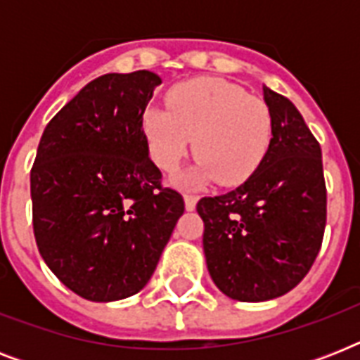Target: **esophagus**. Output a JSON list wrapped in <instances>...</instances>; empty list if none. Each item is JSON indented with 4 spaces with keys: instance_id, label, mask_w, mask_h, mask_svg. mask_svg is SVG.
Wrapping results in <instances>:
<instances>
[{
    "instance_id": "obj_1",
    "label": "esophagus",
    "mask_w": 360,
    "mask_h": 360,
    "mask_svg": "<svg viewBox=\"0 0 360 360\" xmlns=\"http://www.w3.org/2000/svg\"><path fill=\"white\" fill-rule=\"evenodd\" d=\"M196 202L198 196H194V194H185V207L188 209V211H192V209L196 207Z\"/></svg>"
}]
</instances>
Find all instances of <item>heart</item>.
I'll list each match as a JSON object with an SVG mask.
<instances>
[{"label":"heart","mask_w":360,"mask_h":360,"mask_svg":"<svg viewBox=\"0 0 360 360\" xmlns=\"http://www.w3.org/2000/svg\"><path fill=\"white\" fill-rule=\"evenodd\" d=\"M168 110L149 106L141 132L153 162L174 174L186 153L198 162L186 183L237 186L256 174L273 141V115L262 98L220 78H192L166 93Z\"/></svg>","instance_id":"b5f03b06"}]
</instances>
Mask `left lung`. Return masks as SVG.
Returning a JSON list of instances; mask_svg holds the SVG:
<instances>
[{
	"mask_svg": "<svg viewBox=\"0 0 360 360\" xmlns=\"http://www.w3.org/2000/svg\"><path fill=\"white\" fill-rule=\"evenodd\" d=\"M273 141L236 191L202 198L203 252L211 278L243 302L291 291L318 257L327 222L321 147L290 98L263 87Z\"/></svg>",
	"mask_w": 360,
	"mask_h": 360,
	"instance_id": "left-lung-1",
	"label": "left lung"
}]
</instances>
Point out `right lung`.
<instances>
[{"label":"right lung","mask_w":360,"mask_h":360,"mask_svg":"<svg viewBox=\"0 0 360 360\" xmlns=\"http://www.w3.org/2000/svg\"><path fill=\"white\" fill-rule=\"evenodd\" d=\"M155 72L89 82L46 124L31 168L33 233L42 259L76 295L120 301L157 269L185 211L149 158L141 114Z\"/></svg>","instance_id":"1"}]
</instances>
